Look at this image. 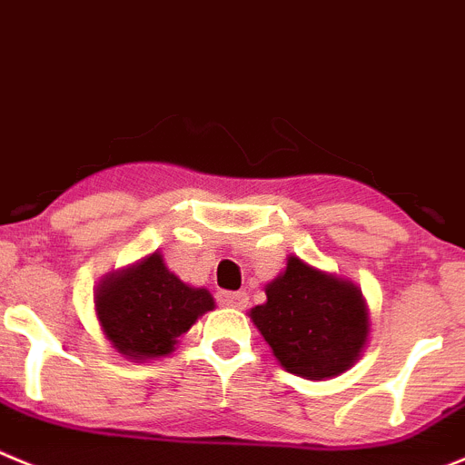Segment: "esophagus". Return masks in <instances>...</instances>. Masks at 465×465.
Segmentation results:
<instances>
[{
  "label": "esophagus",
  "instance_id": "1",
  "mask_svg": "<svg viewBox=\"0 0 465 465\" xmlns=\"http://www.w3.org/2000/svg\"><path fill=\"white\" fill-rule=\"evenodd\" d=\"M218 301L227 307H236L242 310L247 305V293L245 292H220Z\"/></svg>",
  "mask_w": 465,
  "mask_h": 465
}]
</instances>
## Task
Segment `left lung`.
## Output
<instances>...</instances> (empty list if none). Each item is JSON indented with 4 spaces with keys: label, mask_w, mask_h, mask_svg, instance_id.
Instances as JSON below:
<instances>
[{
    "label": "left lung",
    "mask_w": 465,
    "mask_h": 465,
    "mask_svg": "<svg viewBox=\"0 0 465 465\" xmlns=\"http://www.w3.org/2000/svg\"><path fill=\"white\" fill-rule=\"evenodd\" d=\"M250 319L286 371L310 381L344 374L362 355L370 312L349 280L289 257L282 275L266 284V302Z\"/></svg>",
    "instance_id": "obj_1"
}]
</instances>
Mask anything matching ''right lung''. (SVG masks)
Wrapping results in <instances>:
<instances>
[{
    "label": "right lung",
    "mask_w": 465,
    "mask_h": 465,
    "mask_svg": "<svg viewBox=\"0 0 465 465\" xmlns=\"http://www.w3.org/2000/svg\"><path fill=\"white\" fill-rule=\"evenodd\" d=\"M94 302L105 337L128 360L169 355L194 321L215 307L206 289L173 275L160 252L103 277Z\"/></svg>",
    "instance_id": "add662e5"
}]
</instances>
